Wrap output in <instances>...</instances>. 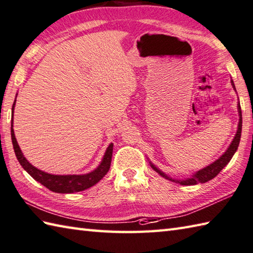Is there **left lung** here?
<instances>
[{
	"mask_svg": "<svg viewBox=\"0 0 253 253\" xmlns=\"http://www.w3.org/2000/svg\"><path fill=\"white\" fill-rule=\"evenodd\" d=\"M231 86H233V88L236 90V87H235V84L233 80H231ZM238 113H239V122H238V128H237V132L235 134V137L234 140L231 141L230 145L228 146V148L226 149V152L221 155L218 159H216L215 162H213L211 165H209V166H206L204 168H202L201 170H199V171H197L195 173H193L191 177L189 178H185V179H173L171 177L167 176L166 173L163 172L162 170H159L155 165L152 164V162H149V164H151V167L155 170L156 172H158L159 174H161L162 177L166 178L168 180H170V181L172 182H177L179 184H182V185H194V184H198V183H205L210 181V180H212L213 178H215L217 174L223 170V168L227 165L230 159L233 158L234 154L236 153L237 149H238V146H239V142H240V137H241V127H242V117H241V108H240V104L238 102Z\"/></svg>",
	"mask_w": 253,
	"mask_h": 253,
	"instance_id": "left-lung-1",
	"label": "left lung"
}]
</instances>
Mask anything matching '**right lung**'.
I'll return each mask as SVG.
<instances>
[{"label": "right lung", "mask_w": 253, "mask_h": 253, "mask_svg": "<svg viewBox=\"0 0 253 253\" xmlns=\"http://www.w3.org/2000/svg\"><path fill=\"white\" fill-rule=\"evenodd\" d=\"M16 104V98L12 107V112L14 116V108ZM11 135H12V142L15 155L17 157V161L22 165V167L27 171L30 176H32L36 181L40 182L45 188L56 193H74L84 191V190L88 189L92 185H95L97 182L106 176V173L109 171L110 164H111V157H112V151H113V144H109L107 147L105 155L101 159V163L98 165L96 169L92 171L85 173V174H51L48 172H44L42 170L36 168L33 166L27 159L25 158L24 154L20 151V147L16 141L14 134L13 128V117L11 122Z\"/></svg>", "instance_id": "add662e5"}]
</instances>
